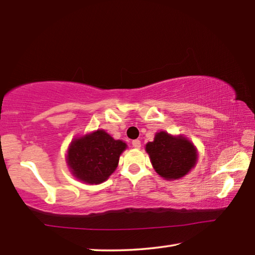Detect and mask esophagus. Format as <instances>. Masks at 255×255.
Segmentation results:
<instances>
[{
	"label": "esophagus",
	"instance_id": "34e87169",
	"mask_svg": "<svg viewBox=\"0 0 255 255\" xmlns=\"http://www.w3.org/2000/svg\"><path fill=\"white\" fill-rule=\"evenodd\" d=\"M131 144H132V147H135V148H140V146H141V143H140L139 139L132 140Z\"/></svg>",
	"mask_w": 255,
	"mask_h": 255
}]
</instances>
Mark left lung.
<instances>
[{
	"instance_id": "left-lung-1",
	"label": "left lung",
	"mask_w": 255,
	"mask_h": 255,
	"mask_svg": "<svg viewBox=\"0 0 255 255\" xmlns=\"http://www.w3.org/2000/svg\"><path fill=\"white\" fill-rule=\"evenodd\" d=\"M155 171L166 180L184 176L195 166L197 152L195 146L182 136H171L165 131L155 135L154 141L146 145Z\"/></svg>"
}]
</instances>
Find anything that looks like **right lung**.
<instances>
[{
    "mask_svg": "<svg viewBox=\"0 0 255 255\" xmlns=\"http://www.w3.org/2000/svg\"><path fill=\"white\" fill-rule=\"evenodd\" d=\"M126 146L105 130H97L72 141L67 155L68 166L75 178L83 182L101 183L114 173Z\"/></svg>",
    "mask_w": 255,
    "mask_h": 255,
    "instance_id": "1",
    "label": "right lung"
}]
</instances>
